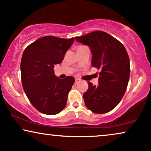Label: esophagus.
<instances>
[{"label":"esophagus","mask_w":151,"mask_h":151,"mask_svg":"<svg viewBox=\"0 0 151 151\" xmlns=\"http://www.w3.org/2000/svg\"><path fill=\"white\" fill-rule=\"evenodd\" d=\"M80 81H81V80H80V79H78V78H76V81H75V83H80Z\"/></svg>","instance_id":"obj_1"}]
</instances>
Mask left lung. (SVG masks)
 Returning a JSON list of instances; mask_svg holds the SVG:
<instances>
[{
	"label": "left lung",
	"instance_id": "obj_1",
	"mask_svg": "<svg viewBox=\"0 0 151 151\" xmlns=\"http://www.w3.org/2000/svg\"><path fill=\"white\" fill-rule=\"evenodd\" d=\"M78 42L89 46L91 66L101 69L97 86L88 82L83 98L86 107L96 114L112 110L126 92L130 78V59L123 45L103 31L76 37Z\"/></svg>",
	"mask_w": 151,
	"mask_h": 151
}]
</instances>
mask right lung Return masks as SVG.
Masks as SVG:
<instances>
[{"instance_id":"right-lung-1","label":"right lung","mask_w":151,"mask_h":151,"mask_svg":"<svg viewBox=\"0 0 151 151\" xmlns=\"http://www.w3.org/2000/svg\"><path fill=\"white\" fill-rule=\"evenodd\" d=\"M74 42L53 36H45L25 48L21 62L23 90L32 105L43 114L54 115L65 107L68 93L75 78L60 79L55 75L54 66L64 60Z\"/></svg>"}]
</instances>
